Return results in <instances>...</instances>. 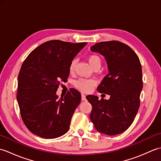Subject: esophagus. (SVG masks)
I'll return each instance as SVG.
<instances>
[{"label":"esophagus","mask_w":161,"mask_h":161,"mask_svg":"<svg viewBox=\"0 0 161 161\" xmlns=\"http://www.w3.org/2000/svg\"><path fill=\"white\" fill-rule=\"evenodd\" d=\"M86 100V95H84V94H81V100H82V101H85Z\"/></svg>","instance_id":"34e87169"}]
</instances>
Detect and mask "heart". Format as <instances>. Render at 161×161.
Returning <instances> with one entry per match:
<instances>
[{
    "label": "heart",
    "instance_id": "1",
    "mask_svg": "<svg viewBox=\"0 0 161 161\" xmlns=\"http://www.w3.org/2000/svg\"><path fill=\"white\" fill-rule=\"evenodd\" d=\"M88 61L91 65V66L93 68L95 67H99V68L100 67L101 59L98 56L95 55V54H91V55L88 56ZM76 62H77L76 59H73L72 61V62L70 65V71L74 70L75 65H76ZM75 85L79 90L85 92V93H88V92H89L91 90V88L95 86V82L93 80L81 79V80H77L76 82H75Z\"/></svg>",
    "mask_w": 161,
    "mask_h": 161
}]
</instances>
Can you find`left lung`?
I'll return each instance as SVG.
<instances>
[{"label":"left lung","instance_id":"1","mask_svg":"<svg viewBox=\"0 0 161 161\" xmlns=\"http://www.w3.org/2000/svg\"><path fill=\"white\" fill-rule=\"evenodd\" d=\"M91 50L102 54L107 62L108 73L97 89L110 98L99 100L95 95L86 96L92 105L90 119L100 133L119 134L131 126L140 107L142 88L141 62L131 47L116 41L97 43Z\"/></svg>","mask_w":161,"mask_h":161}]
</instances>
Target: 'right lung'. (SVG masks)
I'll list each match as a JSON object with an SVG mask.
<instances>
[{
	"label": "right lung",
	"mask_w": 161,
	"mask_h": 161,
	"mask_svg": "<svg viewBox=\"0 0 161 161\" xmlns=\"http://www.w3.org/2000/svg\"><path fill=\"white\" fill-rule=\"evenodd\" d=\"M87 44L59 40L42 43L24 61L18 77L17 102L24 124L30 131L53 139L66 133L81 94L72 88L58 97L61 81H66L70 65Z\"/></svg>",
	"instance_id": "1"
}]
</instances>
